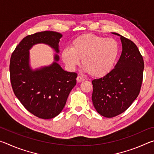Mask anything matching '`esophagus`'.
Instances as JSON below:
<instances>
[{
	"label": "esophagus",
	"instance_id": "obj_1",
	"mask_svg": "<svg viewBox=\"0 0 154 154\" xmlns=\"http://www.w3.org/2000/svg\"><path fill=\"white\" fill-rule=\"evenodd\" d=\"M84 80H85V79H83V78H82V77H80V76H78V77H77V82L78 83L83 82V81H84Z\"/></svg>",
	"mask_w": 154,
	"mask_h": 154
}]
</instances>
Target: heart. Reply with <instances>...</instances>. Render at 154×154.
Segmentation results:
<instances>
[{
  "instance_id": "heart-1",
  "label": "heart",
  "mask_w": 154,
  "mask_h": 154,
  "mask_svg": "<svg viewBox=\"0 0 154 154\" xmlns=\"http://www.w3.org/2000/svg\"><path fill=\"white\" fill-rule=\"evenodd\" d=\"M119 44L113 38L94 35H83L73 40L71 48L62 50L61 57L69 69L80 63L93 77H103L111 72L118 58Z\"/></svg>"
}]
</instances>
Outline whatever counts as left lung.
<instances>
[{"instance_id":"1","label":"left lung","mask_w":154,"mask_h":154,"mask_svg":"<svg viewBox=\"0 0 154 154\" xmlns=\"http://www.w3.org/2000/svg\"><path fill=\"white\" fill-rule=\"evenodd\" d=\"M122 51L114 69L92 81V100L96 111L106 118L123 113L136 100L143 82L144 62L137 45L118 33Z\"/></svg>"}]
</instances>
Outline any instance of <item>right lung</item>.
<instances>
[{"mask_svg":"<svg viewBox=\"0 0 154 154\" xmlns=\"http://www.w3.org/2000/svg\"><path fill=\"white\" fill-rule=\"evenodd\" d=\"M62 37V34L54 31L28 35L18 44L11 57L10 77L15 95L28 111L39 118L51 119L58 116L77 83V74L64 71L58 64ZM37 44L48 45L57 54L51 65L33 69L29 49Z\"/></svg>","mask_w":154,"mask_h":154,"instance_id":"1","label":"right lung"}]
</instances>
